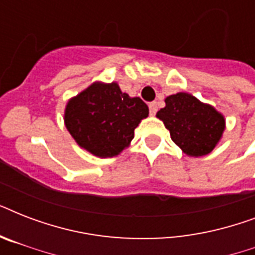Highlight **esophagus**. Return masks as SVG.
I'll use <instances>...</instances> for the list:
<instances>
[{
    "label": "esophagus",
    "instance_id": "1",
    "mask_svg": "<svg viewBox=\"0 0 255 255\" xmlns=\"http://www.w3.org/2000/svg\"><path fill=\"white\" fill-rule=\"evenodd\" d=\"M148 107H149V114H151V115H155L156 112H157V103H156V102H152V103H149V106H148Z\"/></svg>",
    "mask_w": 255,
    "mask_h": 255
}]
</instances>
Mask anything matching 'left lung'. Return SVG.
I'll return each mask as SVG.
<instances>
[{
    "label": "left lung",
    "instance_id": "8db88e82",
    "mask_svg": "<svg viewBox=\"0 0 255 255\" xmlns=\"http://www.w3.org/2000/svg\"><path fill=\"white\" fill-rule=\"evenodd\" d=\"M156 116L169 129L173 143L186 155L196 157L213 151L225 129V119L221 114L186 92L168 96L165 107Z\"/></svg>",
    "mask_w": 255,
    "mask_h": 255
}]
</instances>
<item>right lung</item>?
<instances>
[{
	"label": "right lung",
	"instance_id": "obj_1",
	"mask_svg": "<svg viewBox=\"0 0 255 255\" xmlns=\"http://www.w3.org/2000/svg\"><path fill=\"white\" fill-rule=\"evenodd\" d=\"M149 114L140 98H129L118 83H94L67 103L65 123L82 148L99 157L119 155Z\"/></svg>",
	"mask_w": 255,
	"mask_h": 255
}]
</instances>
